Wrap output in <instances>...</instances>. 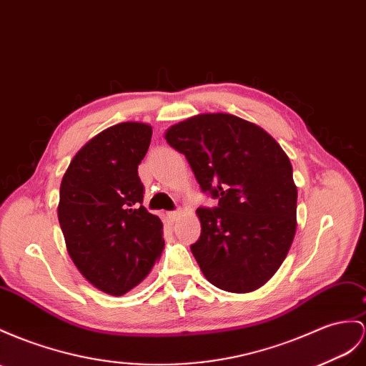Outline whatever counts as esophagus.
Instances as JSON below:
<instances>
[{"label": "esophagus", "instance_id": "obj_1", "mask_svg": "<svg viewBox=\"0 0 366 366\" xmlns=\"http://www.w3.org/2000/svg\"><path fill=\"white\" fill-rule=\"evenodd\" d=\"M181 214V210H176V212H168L167 213V218H168V221H176L177 219V217H179Z\"/></svg>", "mask_w": 366, "mask_h": 366}]
</instances>
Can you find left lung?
Here are the masks:
<instances>
[{
    "label": "left lung",
    "instance_id": "obj_1",
    "mask_svg": "<svg viewBox=\"0 0 366 366\" xmlns=\"http://www.w3.org/2000/svg\"><path fill=\"white\" fill-rule=\"evenodd\" d=\"M201 190V237L190 246L204 277L227 292H252L274 277L297 230V187L283 148L263 128L232 114H198L167 129Z\"/></svg>",
    "mask_w": 366,
    "mask_h": 366
}]
</instances>
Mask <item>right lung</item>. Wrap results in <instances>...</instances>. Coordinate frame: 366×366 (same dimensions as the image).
<instances>
[{"mask_svg": "<svg viewBox=\"0 0 366 366\" xmlns=\"http://www.w3.org/2000/svg\"><path fill=\"white\" fill-rule=\"evenodd\" d=\"M152 134L142 122L109 127L74 156L61 179L57 213L68 254L109 295L142 283L164 250L162 222L142 205L137 174Z\"/></svg>", "mask_w": 366, "mask_h": 366, "instance_id": "obj_1", "label": "right lung"}]
</instances>
